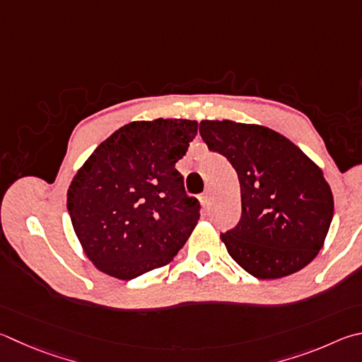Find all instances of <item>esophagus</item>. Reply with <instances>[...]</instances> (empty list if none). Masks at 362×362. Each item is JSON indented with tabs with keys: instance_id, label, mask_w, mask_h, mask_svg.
I'll use <instances>...</instances> for the list:
<instances>
[{
	"instance_id": "obj_1",
	"label": "esophagus",
	"mask_w": 362,
	"mask_h": 362,
	"mask_svg": "<svg viewBox=\"0 0 362 362\" xmlns=\"http://www.w3.org/2000/svg\"><path fill=\"white\" fill-rule=\"evenodd\" d=\"M201 201H202V204H207L210 202V192H206V193H202V196H201Z\"/></svg>"
}]
</instances>
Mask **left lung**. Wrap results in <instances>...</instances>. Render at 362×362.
Returning <instances> with one entry per match:
<instances>
[{"instance_id": "8db88e82", "label": "left lung", "mask_w": 362, "mask_h": 362, "mask_svg": "<svg viewBox=\"0 0 362 362\" xmlns=\"http://www.w3.org/2000/svg\"><path fill=\"white\" fill-rule=\"evenodd\" d=\"M199 134L239 177L240 220L220 235L231 258L256 279L305 267L323 247L334 216L321 169L290 139L259 124L202 120Z\"/></svg>"}]
</instances>
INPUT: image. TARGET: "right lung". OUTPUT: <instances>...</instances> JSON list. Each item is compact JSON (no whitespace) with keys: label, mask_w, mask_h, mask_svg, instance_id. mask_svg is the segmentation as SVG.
<instances>
[{"label":"right lung","mask_w":362,"mask_h":362,"mask_svg":"<svg viewBox=\"0 0 362 362\" xmlns=\"http://www.w3.org/2000/svg\"><path fill=\"white\" fill-rule=\"evenodd\" d=\"M198 122L156 118L124 124L96 147L68 189L77 239L101 272L131 280L161 267L185 245L199 220L175 163Z\"/></svg>","instance_id":"1"}]
</instances>
